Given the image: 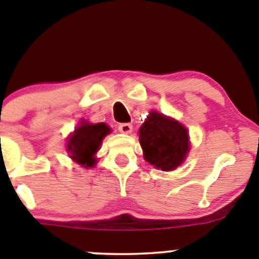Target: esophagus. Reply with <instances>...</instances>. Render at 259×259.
I'll list each match as a JSON object with an SVG mask.
<instances>
[{"mask_svg":"<svg viewBox=\"0 0 259 259\" xmlns=\"http://www.w3.org/2000/svg\"><path fill=\"white\" fill-rule=\"evenodd\" d=\"M118 130H120V133H124V134H129V133H132V130H133V125L127 124V122H124V124L118 125Z\"/></svg>","mask_w":259,"mask_h":259,"instance_id":"34e87169","label":"esophagus"}]
</instances>
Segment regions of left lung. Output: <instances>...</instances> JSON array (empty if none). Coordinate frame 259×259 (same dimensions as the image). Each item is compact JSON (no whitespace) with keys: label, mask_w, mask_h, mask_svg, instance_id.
Listing matches in <instances>:
<instances>
[{"label":"left lung","mask_w":259,"mask_h":259,"mask_svg":"<svg viewBox=\"0 0 259 259\" xmlns=\"http://www.w3.org/2000/svg\"><path fill=\"white\" fill-rule=\"evenodd\" d=\"M139 143L144 160L164 171L178 167L190 150L187 129L156 111L148 115L139 129Z\"/></svg>","instance_id":"8db88e82"}]
</instances>
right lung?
I'll use <instances>...</instances> for the list:
<instances>
[{"label": "right lung", "mask_w": 259, "mask_h": 259, "mask_svg": "<svg viewBox=\"0 0 259 259\" xmlns=\"http://www.w3.org/2000/svg\"><path fill=\"white\" fill-rule=\"evenodd\" d=\"M111 129L104 122L90 124L88 121H81L80 126L76 127L73 134L68 138L67 152L74 162L83 167H93L97 164L95 153L101 147L102 141Z\"/></svg>", "instance_id": "add662e5"}]
</instances>
